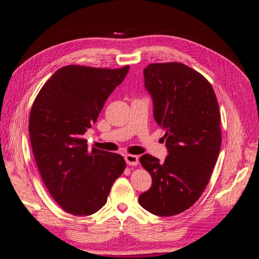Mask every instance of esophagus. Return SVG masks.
I'll list each match as a JSON object with an SVG mask.
<instances>
[{
    "instance_id": "esophagus-1",
    "label": "esophagus",
    "mask_w": 259,
    "mask_h": 259,
    "mask_svg": "<svg viewBox=\"0 0 259 259\" xmlns=\"http://www.w3.org/2000/svg\"><path fill=\"white\" fill-rule=\"evenodd\" d=\"M124 160L128 165H132V166H134V165H138L139 163V157L137 155H132V154L125 155Z\"/></svg>"
}]
</instances>
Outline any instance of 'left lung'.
Wrapping results in <instances>:
<instances>
[{"instance_id":"obj_1","label":"left lung","mask_w":259,"mask_h":259,"mask_svg":"<svg viewBox=\"0 0 259 259\" xmlns=\"http://www.w3.org/2000/svg\"><path fill=\"white\" fill-rule=\"evenodd\" d=\"M153 114L165 129L164 163L150 154L140 163L152 186L139 196L151 213L171 217L190 208L210 181L221 148V116L212 89L200 73L180 62L152 63L143 70Z\"/></svg>"}]
</instances>
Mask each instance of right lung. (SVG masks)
Wrapping results in <instances>:
<instances>
[{"mask_svg":"<svg viewBox=\"0 0 259 259\" xmlns=\"http://www.w3.org/2000/svg\"><path fill=\"white\" fill-rule=\"evenodd\" d=\"M129 69L63 66L32 104L28 125L32 153L46 187L68 213H95L125 168L121 155L89 150L83 136Z\"/></svg>","mask_w":259,"mask_h":259,"instance_id":"right-lung-1","label":"right lung"}]
</instances>
